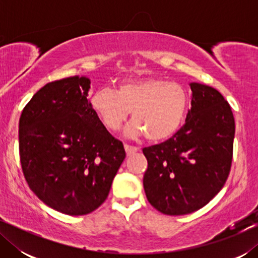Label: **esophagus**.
Returning <instances> with one entry per match:
<instances>
[{
	"label": "esophagus",
	"instance_id": "34e87169",
	"mask_svg": "<svg viewBox=\"0 0 258 258\" xmlns=\"http://www.w3.org/2000/svg\"><path fill=\"white\" fill-rule=\"evenodd\" d=\"M124 149H125L126 156H132V155H134L139 151V148L134 147V146H129V144H124Z\"/></svg>",
	"mask_w": 258,
	"mask_h": 258
}]
</instances>
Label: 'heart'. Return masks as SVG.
Here are the masks:
<instances>
[{"label": "heart", "mask_w": 258, "mask_h": 258, "mask_svg": "<svg viewBox=\"0 0 258 258\" xmlns=\"http://www.w3.org/2000/svg\"><path fill=\"white\" fill-rule=\"evenodd\" d=\"M189 96L179 83L161 77L132 79L118 83L116 90L97 89L90 105L105 128L119 129L131 110L135 118L126 129L129 135H147L151 142L170 139L183 123Z\"/></svg>", "instance_id": "obj_1"}]
</instances>
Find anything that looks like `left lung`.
<instances>
[{"mask_svg": "<svg viewBox=\"0 0 258 258\" xmlns=\"http://www.w3.org/2000/svg\"><path fill=\"white\" fill-rule=\"evenodd\" d=\"M191 108L185 123L163 143L143 148L147 199L164 215L201 209L223 188L231 168L235 119L220 91L190 83Z\"/></svg>", "mask_w": 258, "mask_h": 258, "instance_id": "1", "label": "left lung"}]
</instances>
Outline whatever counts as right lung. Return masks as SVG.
<instances>
[{
  "instance_id": "add662e5",
  "label": "right lung",
  "mask_w": 258,
  "mask_h": 258,
  "mask_svg": "<svg viewBox=\"0 0 258 258\" xmlns=\"http://www.w3.org/2000/svg\"><path fill=\"white\" fill-rule=\"evenodd\" d=\"M90 80L41 88L20 117V160L29 188L59 213L79 216L107 200L125 151L88 101Z\"/></svg>"
}]
</instances>
